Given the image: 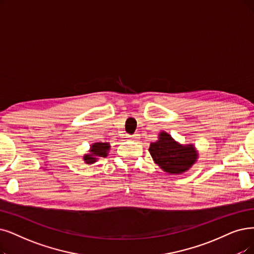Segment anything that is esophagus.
<instances>
[{"instance_id": "esophagus-1", "label": "esophagus", "mask_w": 254, "mask_h": 254, "mask_svg": "<svg viewBox=\"0 0 254 254\" xmlns=\"http://www.w3.org/2000/svg\"><path fill=\"white\" fill-rule=\"evenodd\" d=\"M130 137V139H132V140H135V139H138L139 137H140V135L138 134V133H135V134H133V135H131V136H129Z\"/></svg>"}]
</instances>
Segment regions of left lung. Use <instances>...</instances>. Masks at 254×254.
Returning <instances> with one entry per match:
<instances>
[{
  "label": "left lung",
  "instance_id": "8db88e82",
  "mask_svg": "<svg viewBox=\"0 0 254 254\" xmlns=\"http://www.w3.org/2000/svg\"><path fill=\"white\" fill-rule=\"evenodd\" d=\"M149 152L155 164L171 175L189 171L196 164L199 155L194 145H182L166 131L159 132L158 139L150 144Z\"/></svg>",
  "mask_w": 254,
  "mask_h": 254
}]
</instances>
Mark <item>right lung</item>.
<instances>
[{"instance_id": "1", "label": "right lung", "mask_w": 254, "mask_h": 254, "mask_svg": "<svg viewBox=\"0 0 254 254\" xmlns=\"http://www.w3.org/2000/svg\"><path fill=\"white\" fill-rule=\"evenodd\" d=\"M110 150L109 143H102V141H97L90 145L88 153L83 155V161L86 165H93L100 157H106Z\"/></svg>"}]
</instances>
